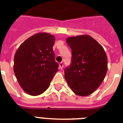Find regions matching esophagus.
I'll return each instance as SVG.
<instances>
[{
	"label": "esophagus",
	"mask_w": 123,
	"mask_h": 123,
	"mask_svg": "<svg viewBox=\"0 0 123 123\" xmlns=\"http://www.w3.org/2000/svg\"><path fill=\"white\" fill-rule=\"evenodd\" d=\"M63 68V63L62 62L60 63V64H59V68H60V69H61V70H62Z\"/></svg>",
	"instance_id": "esophagus-1"
}]
</instances>
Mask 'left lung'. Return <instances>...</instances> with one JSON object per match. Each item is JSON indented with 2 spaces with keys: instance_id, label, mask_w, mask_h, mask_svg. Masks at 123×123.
Wrapping results in <instances>:
<instances>
[{
  "instance_id": "8db88e82",
  "label": "left lung",
  "mask_w": 123,
  "mask_h": 123,
  "mask_svg": "<svg viewBox=\"0 0 123 123\" xmlns=\"http://www.w3.org/2000/svg\"><path fill=\"white\" fill-rule=\"evenodd\" d=\"M71 63L65 69V78L73 92L85 96L100 86L107 71V57L99 43L90 36L69 37Z\"/></svg>"
}]
</instances>
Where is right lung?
<instances>
[{
	"mask_svg": "<svg viewBox=\"0 0 123 123\" xmlns=\"http://www.w3.org/2000/svg\"><path fill=\"white\" fill-rule=\"evenodd\" d=\"M55 38L39 33L22 43L16 52L14 73L20 86L31 96L42 94L58 71L53 46Z\"/></svg>",
	"mask_w": 123,
	"mask_h": 123,
	"instance_id": "obj_1",
	"label": "right lung"
}]
</instances>
